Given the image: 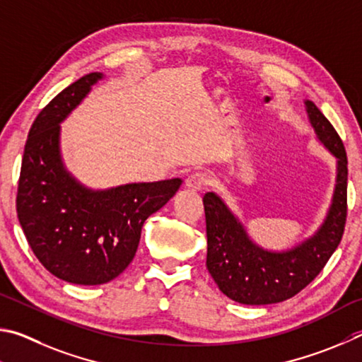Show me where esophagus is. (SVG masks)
<instances>
[{
  "label": "esophagus",
  "instance_id": "34e87169",
  "mask_svg": "<svg viewBox=\"0 0 362 362\" xmlns=\"http://www.w3.org/2000/svg\"><path fill=\"white\" fill-rule=\"evenodd\" d=\"M210 175H208L206 171H195V173L189 175L186 186L189 189H192V191H202V189H205L210 185Z\"/></svg>",
  "mask_w": 362,
  "mask_h": 362
}]
</instances>
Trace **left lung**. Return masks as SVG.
Returning a JSON list of instances; mask_svg holds the SVG:
<instances>
[{
    "instance_id": "1",
    "label": "left lung",
    "mask_w": 362,
    "mask_h": 362,
    "mask_svg": "<svg viewBox=\"0 0 362 362\" xmlns=\"http://www.w3.org/2000/svg\"><path fill=\"white\" fill-rule=\"evenodd\" d=\"M305 107L316 136L337 157V185L332 205L313 237L288 251L262 250L248 237L242 223L216 194L206 192L204 197L206 269L229 299L245 305H269L300 293L325 269L344 235L348 211L345 146L313 101L307 100Z\"/></svg>"
}]
</instances>
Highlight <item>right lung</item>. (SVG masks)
<instances>
[{"label":"right lung","instance_id":"right-lung-1","mask_svg":"<svg viewBox=\"0 0 362 362\" xmlns=\"http://www.w3.org/2000/svg\"><path fill=\"white\" fill-rule=\"evenodd\" d=\"M101 78L82 76L37 114L25 143L16 200L18 223L37 261L60 280L86 286L111 281L129 267L144 221L182 182L175 177L92 191L65 170L60 122Z\"/></svg>","mask_w":362,"mask_h":362}]
</instances>
